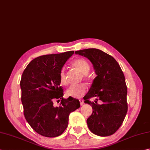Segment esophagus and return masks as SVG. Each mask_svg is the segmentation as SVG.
Masks as SVG:
<instances>
[{
  "mask_svg": "<svg viewBox=\"0 0 150 150\" xmlns=\"http://www.w3.org/2000/svg\"><path fill=\"white\" fill-rule=\"evenodd\" d=\"M79 101H80V104H81V105H83V104H84V100H83V99H80V100H79Z\"/></svg>",
  "mask_w": 150,
  "mask_h": 150,
  "instance_id": "esophagus-1",
  "label": "esophagus"
}]
</instances>
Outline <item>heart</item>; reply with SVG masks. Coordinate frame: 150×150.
Returning <instances> with one entry per match:
<instances>
[{"label":"heart","instance_id":"1","mask_svg":"<svg viewBox=\"0 0 150 150\" xmlns=\"http://www.w3.org/2000/svg\"><path fill=\"white\" fill-rule=\"evenodd\" d=\"M73 66L79 69L83 74H84V77H86L87 73H88L90 70V66L89 63L83 58H77L72 62ZM60 83L66 86L67 84V79L65 67H62L60 72ZM86 90V86L84 84L73 85L70 86L66 91V95L69 97H72L74 98H79L83 96Z\"/></svg>","mask_w":150,"mask_h":150}]
</instances>
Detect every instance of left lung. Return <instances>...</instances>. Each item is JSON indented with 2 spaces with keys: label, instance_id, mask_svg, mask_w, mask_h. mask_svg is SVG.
Listing matches in <instances>:
<instances>
[{
  "label": "left lung",
  "instance_id": "1",
  "mask_svg": "<svg viewBox=\"0 0 150 150\" xmlns=\"http://www.w3.org/2000/svg\"><path fill=\"white\" fill-rule=\"evenodd\" d=\"M93 64L97 77L84 97V103L92 105L93 111L87 124L93 134L100 137L112 135L124 122L127 112V88L125 77L118 63L110 55L98 49L75 51ZM96 97L94 102L89 100ZM102 103H97L98 99Z\"/></svg>",
  "mask_w": 150,
  "mask_h": 150
}]
</instances>
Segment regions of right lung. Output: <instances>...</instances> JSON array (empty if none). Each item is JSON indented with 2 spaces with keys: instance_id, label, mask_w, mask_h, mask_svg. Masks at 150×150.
Wrapping results in <instances>:
<instances>
[{
  "instance_id": "1",
  "label": "right lung",
  "mask_w": 150,
  "mask_h": 150,
  "mask_svg": "<svg viewBox=\"0 0 150 150\" xmlns=\"http://www.w3.org/2000/svg\"><path fill=\"white\" fill-rule=\"evenodd\" d=\"M74 51L40 56L32 60L20 82L24 115L31 127L43 137H56L67 127L69 114L80 107L77 99H64L60 72ZM54 100L61 101L54 107Z\"/></svg>"
}]
</instances>
